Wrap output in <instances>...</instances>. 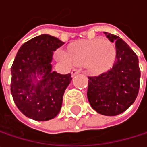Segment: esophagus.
Segmentation results:
<instances>
[{
  "mask_svg": "<svg viewBox=\"0 0 147 147\" xmlns=\"http://www.w3.org/2000/svg\"><path fill=\"white\" fill-rule=\"evenodd\" d=\"M80 70H77V69H74L72 72H71V74H72V76L74 77V76H75L76 74H80Z\"/></svg>",
  "mask_w": 147,
  "mask_h": 147,
  "instance_id": "esophagus-1",
  "label": "esophagus"
}]
</instances>
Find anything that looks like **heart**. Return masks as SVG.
Listing matches in <instances>:
<instances>
[{"mask_svg": "<svg viewBox=\"0 0 147 147\" xmlns=\"http://www.w3.org/2000/svg\"><path fill=\"white\" fill-rule=\"evenodd\" d=\"M115 45L107 39L80 40L68 47V54L62 50L57 52L59 60L67 65L84 67L92 74H99L111 69L116 60Z\"/></svg>", "mask_w": 147, "mask_h": 147, "instance_id": "1", "label": "heart"}]
</instances>
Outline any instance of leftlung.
<instances>
[{
    "label": "left lung",
    "instance_id": "obj_1",
    "mask_svg": "<svg viewBox=\"0 0 147 147\" xmlns=\"http://www.w3.org/2000/svg\"><path fill=\"white\" fill-rule=\"evenodd\" d=\"M116 44L117 57L111 70L98 76L88 77V99L99 114L117 116L136 100L139 89L140 70L138 59L130 46L119 36L104 32Z\"/></svg>",
    "mask_w": 147,
    "mask_h": 147
}]
</instances>
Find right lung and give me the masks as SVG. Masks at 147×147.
I'll return each mask as SVG.
<instances>
[{
	"instance_id": "add662e5",
	"label": "right lung",
	"mask_w": 147,
	"mask_h": 147,
	"mask_svg": "<svg viewBox=\"0 0 147 147\" xmlns=\"http://www.w3.org/2000/svg\"><path fill=\"white\" fill-rule=\"evenodd\" d=\"M64 43L47 34L24 43L11 67V94L19 111L36 121L54 118L59 112L71 74L52 71L53 52Z\"/></svg>"
}]
</instances>
